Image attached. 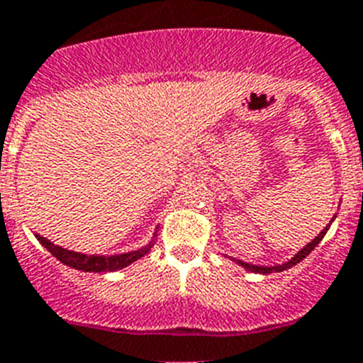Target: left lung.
Here are the masks:
<instances>
[{
	"mask_svg": "<svg viewBox=\"0 0 363 363\" xmlns=\"http://www.w3.org/2000/svg\"><path fill=\"white\" fill-rule=\"evenodd\" d=\"M326 230H328V226H326V228L323 230V232L319 233V235H317V238L310 242V245H306V247L302 248L301 252L296 254V256L293 257V259H289V262H287V263H282V265H277V267H259V265H250V263L239 262V259H238V263H241L242 267L247 269V271L259 272V274H269V272H280V271H286V269L293 267V265H296V263H298V262H302V259H304V257H306L308 254H310L311 250H313V248L317 247V245H319V241H321V239L325 238Z\"/></svg>",
	"mask_w": 363,
	"mask_h": 363,
	"instance_id": "8db88e82",
	"label": "left lung"
}]
</instances>
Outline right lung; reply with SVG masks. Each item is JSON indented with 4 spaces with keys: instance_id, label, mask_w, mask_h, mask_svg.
Instances as JSON below:
<instances>
[{
    "instance_id": "1",
    "label": "right lung",
    "mask_w": 363,
    "mask_h": 363,
    "mask_svg": "<svg viewBox=\"0 0 363 363\" xmlns=\"http://www.w3.org/2000/svg\"><path fill=\"white\" fill-rule=\"evenodd\" d=\"M38 241L42 242V247L48 248L53 256L59 259L61 263L68 265V267H74L77 271H86V272H106V271H116V269L128 267L130 263H133L135 259L145 256L150 250V245L140 250H135V252L121 254V256H85V254H77L67 250V248H61L53 245L52 241H48L46 238H40L37 235Z\"/></svg>"
}]
</instances>
